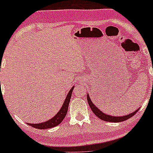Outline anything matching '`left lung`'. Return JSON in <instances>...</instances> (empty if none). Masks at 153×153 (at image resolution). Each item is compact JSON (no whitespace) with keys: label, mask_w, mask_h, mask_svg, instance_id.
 Segmentation results:
<instances>
[{"label":"left lung","mask_w":153,"mask_h":153,"mask_svg":"<svg viewBox=\"0 0 153 153\" xmlns=\"http://www.w3.org/2000/svg\"><path fill=\"white\" fill-rule=\"evenodd\" d=\"M87 101L89 106H90L91 109H92V112H94V114H95L97 117H98L100 119L103 120V121H108V122H121V121H126V120L129 119V118H131V117H132L133 115H135V114H136V112L138 111V109H138L137 110H135V112H132V113L129 114V115H125V116H121V117L111 116V115H106L105 113L101 112V110H99L96 106L94 105V104H92V101H91L89 95H87Z\"/></svg>","instance_id":"8db88e82"}]
</instances>
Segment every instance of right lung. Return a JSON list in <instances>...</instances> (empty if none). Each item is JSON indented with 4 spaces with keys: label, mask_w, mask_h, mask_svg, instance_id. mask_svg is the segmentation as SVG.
Listing matches in <instances>:
<instances>
[{
    "label": "right lung",
    "mask_w": 153,
    "mask_h": 153,
    "mask_svg": "<svg viewBox=\"0 0 153 153\" xmlns=\"http://www.w3.org/2000/svg\"><path fill=\"white\" fill-rule=\"evenodd\" d=\"M73 87H72V89H70V91L68 93L67 98H66L65 101H64V104H63L62 107L60 109L59 112L57 113V115L55 116H54L53 118H51L49 121H46V122L41 123V124H28L29 126H32L33 127L36 128V129H49V128L54 127V126H56L57 125L61 124L63 120L65 118L66 115L67 113L68 110V106H69V101H70L71 96H72V92L73 90Z\"/></svg>",
    "instance_id": "1"
}]
</instances>
